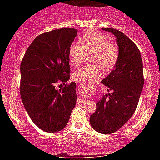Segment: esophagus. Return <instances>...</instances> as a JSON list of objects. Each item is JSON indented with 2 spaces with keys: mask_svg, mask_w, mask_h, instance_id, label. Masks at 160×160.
Listing matches in <instances>:
<instances>
[{
  "mask_svg": "<svg viewBox=\"0 0 160 160\" xmlns=\"http://www.w3.org/2000/svg\"><path fill=\"white\" fill-rule=\"evenodd\" d=\"M77 102L78 103H84V102H87V99H85V98H82L81 96H78V97Z\"/></svg>",
  "mask_w": 160,
  "mask_h": 160,
  "instance_id": "obj_1",
  "label": "esophagus"
}]
</instances>
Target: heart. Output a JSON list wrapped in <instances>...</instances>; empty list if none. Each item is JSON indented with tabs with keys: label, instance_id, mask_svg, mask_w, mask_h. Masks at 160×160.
Masks as SVG:
<instances>
[{
	"label": "heart",
	"instance_id": "1",
	"mask_svg": "<svg viewBox=\"0 0 160 160\" xmlns=\"http://www.w3.org/2000/svg\"><path fill=\"white\" fill-rule=\"evenodd\" d=\"M87 53H94V62L99 65H87L79 69L73 73L76 81H95L104 74L101 65L106 69H111L118 57L116 46L111 43L106 35L96 30L88 31L80 38L79 42L72 44L69 51L70 64L73 66H80Z\"/></svg>",
	"mask_w": 160,
	"mask_h": 160
}]
</instances>
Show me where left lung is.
<instances>
[{
	"mask_svg": "<svg viewBox=\"0 0 160 160\" xmlns=\"http://www.w3.org/2000/svg\"><path fill=\"white\" fill-rule=\"evenodd\" d=\"M102 29L115 36L118 57L114 70L102 81L112 93L96 103L90 122L98 132L111 134L122 128L135 113L143 87V70L140 51L128 36L113 28Z\"/></svg>",
	"mask_w": 160,
	"mask_h": 160,
	"instance_id": "8db88e82",
	"label": "left lung"
}]
</instances>
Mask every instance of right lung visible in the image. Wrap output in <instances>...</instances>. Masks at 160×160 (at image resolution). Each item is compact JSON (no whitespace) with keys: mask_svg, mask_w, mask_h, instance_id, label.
I'll return each instance as SVG.
<instances>
[{"mask_svg":"<svg viewBox=\"0 0 160 160\" xmlns=\"http://www.w3.org/2000/svg\"><path fill=\"white\" fill-rule=\"evenodd\" d=\"M77 33L75 29L42 33L31 43L21 63L22 102L32 122L46 132L62 131L76 105L75 82L59 91L55 86L70 79L69 51Z\"/></svg>","mask_w":160,"mask_h":160,"instance_id":"obj_1","label":"right lung"}]
</instances>
